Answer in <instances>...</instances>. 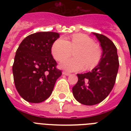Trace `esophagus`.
<instances>
[{
	"instance_id": "obj_1",
	"label": "esophagus",
	"mask_w": 131,
	"mask_h": 131,
	"mask_svg": "<svg viewBox=\"0 0 131 131\" xmlns=\"http://www.w3.org/2000/svg\"><path fill=\"white\" fill-rule=\"evenodd\" d=\"M62 74H63V75H66V76L70 75V73H68V72H67V71H63V72H62Z\"/></svg>"
}]
</instances>
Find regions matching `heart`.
Here are the masks:
<instances>
[{"instance_id": "1", "label": "heart", "mask_w": 131, "mask_h": 131, "mask_svg": "<svg viewBox=\"0 0 131 131\" xmlns=\"http://www.w3.org/2000/svg\"><path fill=\"white\" fill-rule=\"evenodd\" d=\"M74 51L73 58L66 59L60 64V67L67 71H80L95 67L101 58V49L94 40L84 34L74 35L69 41L60 38L53 42L51 53L58 61H62Z\"/></svg>"}]
</instances>
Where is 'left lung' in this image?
<instances>
[{
	"label": "left lung",
	"mask_w": 131,
	"mask_h": 131,
	"mask_svg": "<svg viewBox=\"0 0 131 131\" xmlns=\"http://www.w3.org/2000/svg\"><path fill=\"white\" fill-rule=\"evenodd\" d=\"M93 35L103 49L101 60L91 71L78 74V81L72 88L75 99L86 105L99 103L109 95L116 82L119 67L116 45L105 35L94 32Z\"/></svg>",
	"instance_id": "obj_1"
}]
</instances>
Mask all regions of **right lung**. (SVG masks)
Returning a JSON list of instances; mask_svg holds the SVG:
<instances>
[{
	"label": "right lung",
	"instance_id": "1",
	"mask_svg": "<svg viewBox=\"0 0 131 131\" xmlns=\"http://www.w3.org/2000/svg\"><path fill=\"white\" fill-rule=\"evenodd\" d=\"M59 36L54 32H39L19 44L13 64V80L18 93L26 101L38 103L47 99L61 76L51 52Z\"/></svg>",
	"mask_w": 131,
	"mask_h": 131
}]
</instances>
